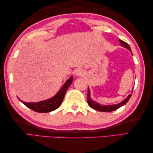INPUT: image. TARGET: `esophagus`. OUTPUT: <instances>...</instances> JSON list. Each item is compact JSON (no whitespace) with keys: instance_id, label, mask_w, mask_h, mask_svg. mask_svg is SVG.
Returning a JSON list of instances; mask_svg holds the SVG:
<instances>
[{"instance_id":"34e87169","label":"esophagus","mask_w":153,"mask_h":153,"mask_svg":"<svg viewBox=\"0 0 153 153\" xmlns=\"http://www.w3.org/2000/svg\"><path fill=\"white\" fill-rule=\"evenodd\" d=\"M85 75V71L82 69H78L76 71V76L78 77H83Z\"/></svg>"}]
</instances>
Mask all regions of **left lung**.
<instances>
[{"mask_svg":"<svg viewBox=\"0 0 153 153\" xmlns=\"http://www.w3.org/2000/svg\"><path fill=\"white\" fill-rule=\"evenodd\" d=\"M120 44H121V46L123 47H125L127 49L129 50V51L131 52V48L129 47V45L126 43V42L123 41L122 40H119ZM133 92V89L131 90V93ZM131 95H129L126 98L123 100V101L120 102V103L118 104H115V105H100V103H99L98 102H96L95 100H93L91 98V91L90 89L88 87V93H87V103L90 107H91L92 108L98 110V111L100 112H112L114 111V110H117L118 108H120V107L125 105L128 102V101L129 100V99H130Z\"/></svg>","mask_w":153,"mask_h":153,"instance_id":"obj_1","label":"left lung"}]
</instances>
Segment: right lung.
<instances>
[{"label": "right lung", "instance_id": "obj_1", "mask_svg": "<svg viewBox=\"0 0 153 153\" xmlns=\"http://www.w3.org/2000/svg\"><path fill=\"white\" fill-rule=\"evenodd\" d=\"M73 82V76H71L68 79L64 85L62 86L60 90L58 91L56 95H54L51 98L42 100V101L37 102H24L23 100L19 99L24 104V105L28 107L29 108L34 110L35 112L40 113H47L52 112L53 110L57 109L60 105L62 103L64 96L66 95L68 89Z\"/></svg>", "mask_w": 153, "mask_h": 153}]
</instances>
